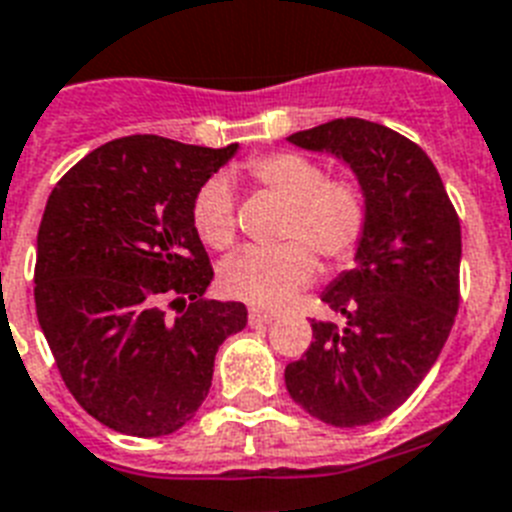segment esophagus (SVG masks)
Returning <instances> with one entry per match:
<instances>
[{"label": "esophagus", "mask_w": 512, "mask_h": 512, "mask_svg": "<svg viewBox=\"0 0 512 512\" xmlns=\"http://www.w3.org/2000/svg\"><path fill=\"white\" fill-rule=\"evenodd\" d=\"M276 320V312L270 309H249V325H268Z\"/></svg>", "instance_id": "34e87169"}]
</instances>
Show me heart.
<instances>
[{"label": "heart", "instance_id": "obj_1", "mask_svg": "<svg viewBox=\"0 0 512 512\" xmlns=\"http://www.w3.org/2000/svg\"><path fill=\"white\" fill-rule=\"evenodd\" d=\"M249 176L289 205L276 249H244L218 268V286L231 299L276 307L315 278L313 249L328 265L351 260L367 231V197L354 179H328L320 163L299 153H270L249 161ZM192 226L200 242L226 249L234 242V192L213 176L195 192Z\"/></svg>", "mask_w": 512, "mask_h": 512}]
</instances>
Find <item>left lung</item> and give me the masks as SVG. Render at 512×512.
Listing matches in <instances>:
<instances>
[{
	"mask_svg": "<svg viewBox=\"0 0 512 512\" xmlns=\"http://www.w3.org/2000/svg\"><path fill=\"white\" fill-rule=\"evenodd\" d=\"M286 140L346 163L369 208L354 268L320 296L343 322L312 320L315 341L286 367V390L320 422L364 427L419 388L448 341L461 223L435 163L382 124L333 119Z\"/></svg>",
	"mask_w": 512,
	"mask_h": 512,
	"instance_id": "8db88e82",
	"label": "left lung"
}]
</instances>
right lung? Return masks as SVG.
Returning <instances> with one entry per match:
<instances>
[{"mask_svg": "<svg viewBox=\"0 0 512 512\" xmlns=\"http://www.w3.org/2000/svg\"><path fill=\"white\" fill-rule=\"evenodd\" d=\"M236 150L119 137L49 195L38 325L75 401L114 432L184 427L208 395L218 346L247 325L242 302L203 299L213 268L192 226L195 192Z\"/></svg>", "mask_w": 512, "mask_h": 512, "instance_id": "right-lung-1", "label": "right lung"}]
</instances>
